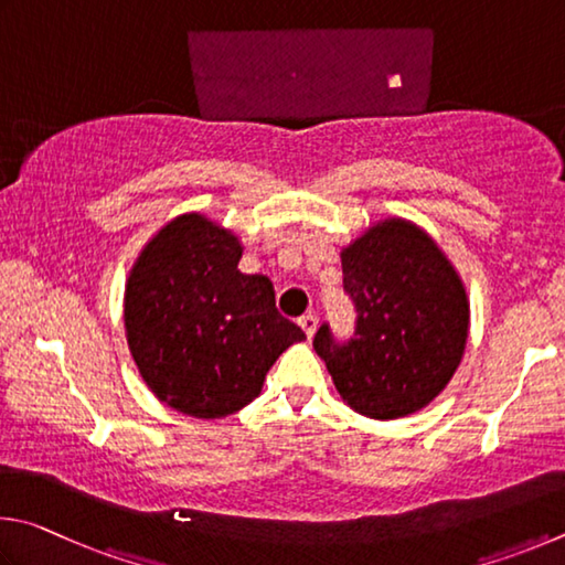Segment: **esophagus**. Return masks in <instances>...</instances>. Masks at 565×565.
Instances as JSON below:
<instances>
[{"instance_id": "obj_1", "label": "esophagus", "mask_w": 565, "mask_h": 565, "mask_svg": "<svg viewBox=\"0 0 565 565\" xmlns=\"http://www.w3.org/2000/svg\"><path fill=\"white\" fill-rule=\"evenodd\" d=\"M298 324H300V328H302V332L308 334V340H312L315 330H318V318H315L312 312H308V315H302V318L298 320Z\"/></svg>"}]
</instances>
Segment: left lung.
Here are the masks:
<instances>
[{
  "instance_id": "8db88e82",
  "label": "left lung",
  "mask_w": 565,
  "mask_h": 565,
  "mask_svg": "<svg viewBox=\"0 0 565 565\" xmlns=\"http://www.w3.org/2000/svg\"><path fill=\"white\" fill-rule=\"evenodd\" d=\"M340 257L358 332L338 344L322 324L312 342L334 390L370 419L424 409L467 350L471 310L461 275L422 225L399 215L367 225Z\"/></svg>"
}]
</instances>
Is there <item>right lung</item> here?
I'll list each match as a JSON object with an SVG mask.
<instances>
[{"label":"right lung","instance_id":"add662e5","mask_svg":"<svg viewBox=\"0 0 565 565\" xmlns=\"http://www.w3.org/2000/svg\"><path fill=\"white\" fill-rule=\"evenodd\" d=\"M243 243L191 211L158 227L128 273L124 328L146 387L193 419H223L263 392L298 324L275 308L273 282L243 275Z\"/></svg>","mask_w":565,"mask_h":565}]
</instances>
